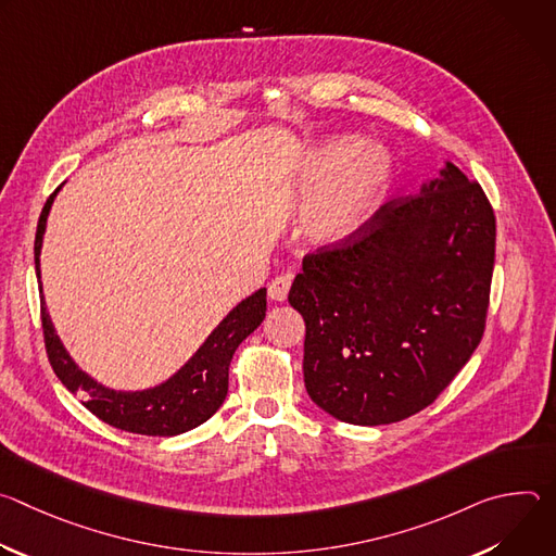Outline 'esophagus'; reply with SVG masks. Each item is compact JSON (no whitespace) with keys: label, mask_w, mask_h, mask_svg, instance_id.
I'll return each mask as SVG.
<instances>
[{"label":"esophagus","mask_w":556,"mask_h":556,"mask_svg":"<svg viewBox=\"0 0 556 556\" xmlns=\"http://www.w3.org/2000/svg\"><path fill=\"white\" fill-rule=\"evenodd\" d=\"M290 286H292V279L288 275H281V277H275L268 286V294L273 301H286L288 299V292H290Z\"/></svg>","instance_id":"34e87169"}]
</instances>
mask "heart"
Instances as JSON below:
<instances>
[{"instance_id":"heart-1","label":"heart","mask_w":556,"mask_h":556,"mask_svg":"<svg viewBox=\"0 0 556 556\" xmlns=\"http://www.w3.org/2000/svg\"><path fill=\"white\" fill-rule=\"evenodd\" d=\"M391 178L389 155L358 138H337L316 149L301 172V195L314 202L307 232L316 244L339 247L367 224Z\"/></svg>"}]
</instances>
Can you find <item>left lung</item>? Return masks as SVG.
Wrapping results in <instances>:
<instances>
[{
    "label": "left lung",
    "instance_id": "8db88e82",
    "mask_svg": "<svg viewBox=\"0 0 556 556\" xmlns=\"http://www.w3.org/2000/svg\"><path fill=\"white\" fill-rule=\"evenodd\" d=\"M493 266V206L451 163L352 240L305 255L288 301L305 321L309 399L361 427L429 407L484 337Z\"/></svg>",
    "mask_w": 556,
    "mask_h": 556
}]
</instances>
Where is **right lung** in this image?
I'll list each match as a JSON object with an SVG mask.
<instances>
[{
	"instance_id": "add662e5",
	"label": "right lung",
	"mask_w": 556,
	"mask_h": 556,
	"mask_svg": "<svg viewBox=\"0 0 556 556\" xmlns=\"http://www.w3.org/2000/svg\"><path fill=\"white\" fill-rule=\"evenodd\" d=\"M61 189V187H59ZM56 189V191H59ZM56 191L46 200L37 235H35V270L41 286L39 255L50 206ZM266 316V288L237 303L226 319L208 334L202 348L163 384L144 391H114L90 378L65 352L59 341L41 296V326L48 361L56 378L72 393L84 395V405L99 420L129 433L140 435H178L206 422L224 403L228 391L230 358L251 332L260 328Z\"/></svg>"
}]
</instances>
